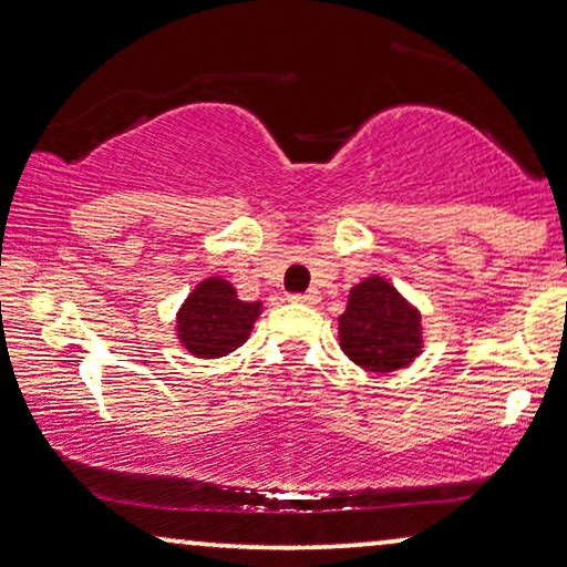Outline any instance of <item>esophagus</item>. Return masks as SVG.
<instances>
[{"label":"esophagus","instance_id":"1","mask_svg":"<svg viewBox=\"0 0 567 567\" xmlns=\"http://www.w3.org/2000/svg\"><path fill=\"white\" fill-rule=\"evenodd\" d=\"M292 303H306V306H316L321 300L319 290H306V292H296V296H290Z\"/></svg>","mask_w":567,"mask_h":567}]
</instances>
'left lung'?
<instances>
[{
	"instance_id": "8db88e82",
	"label": "left lung",
	"mask_w": 567,
	"mask_h": 567,
	"mask_svg": "<svg viewBox=\"0 0 567 567\" xmlns=\"http://www.w3.org/2000/svg\"><path fill=\"white\" fill-rule=\"evenodd\" d=\"M339 339L358 365L375 373L396 371L420 350V316L389 282L368 277L339 316Z\"/></svg>"
}]
</instances>
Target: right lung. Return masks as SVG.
Listing matches in <instances>:
<instances>
[{
    "mask_svg": "<svg viewBox=\"0 0 567 567\" xmlns=\"http://www.w3.org/2000/svg\"><path fill=\"white\" fill-rule=\"evenodd\" d=\"M259 303H244L225 279L209 277L186 298L178 337L196 358H223L248 339Z\"/></svg>",
    "mask_w": 567,
    "mask_h": 567,
    "instance_id": "obj_1",
    "label": "right lung"
}]
</instances>
